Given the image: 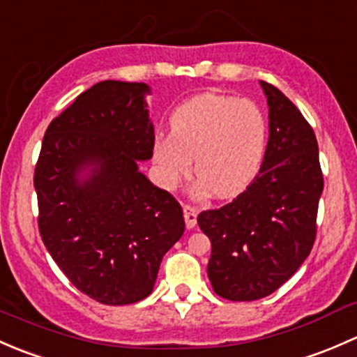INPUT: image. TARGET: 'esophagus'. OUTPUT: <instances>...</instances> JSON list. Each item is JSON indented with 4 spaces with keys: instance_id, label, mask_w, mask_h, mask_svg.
<instances>
[{
    "instance_id": "1",
    "label": "esophagus",
    "mask_w": 357,
    "mask_h": 357,
    "mask_svg": "<svg viewBox=\"0 0 357 357\" xmlns=\"http://www.w3.org/2000/svg\"><path fill=\"white\" fill-rule=\"evenodd\" d=\"M183 212H185V221H186V228L192 229L197 226V215H199V211L192 205H185L183 207Z\"/></svg>"
}]
</instances>
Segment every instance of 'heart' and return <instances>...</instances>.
Masks as SVG:
<instances>
[{
    "instance_id": "obj_1",
    "label": "heart",
    "mask_w": 357,
    "mask_h": 357,
    "mask_svg": "<svg viewBox=\"0 0 357 357\" xmlns=\"http://www.w3.org/2000/svg\"><path fill=\"white\" fill-rule=\"evenodd\" d=\"M171 135L158 136L153 162L160 181L174 186L192 171L197 188L218 199L245 192L264 160L268 121L250 100L202 93L172 112Z\"/></svg>"
}]
</instances>
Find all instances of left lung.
Instances as JSON below:
<instances>
[{
	"instance_id": "8db88e82",
	"label": "left lung",
	"mask_w": 357,
	"mask_h": 357,
	"mask_svg": "<svg viewBox=\"0 0 357 357\" xmlns=\"http://www.w3.org/2000/svg\"><path fill=\"white\" fill-rule=\"evenodd\" d=\"M261 86L269 109L261 171L231 204L197 219L212 245V289L236 302L273 294L301 268L314 243L323 193L314 131L278 88Z\"/></svg>"
}]
</instances>
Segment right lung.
I'll return each mask as SVG.
<instances>
[{
	"mask_svg": "<svg viewBox=\"0 0 357 357\" xmlns=\"http://www.w3.org/2000/svg\"><path fill=\"white\" fill-rule=\"evenodd\" d=\"M145 82L102 81L52 121L34 171L39 233L72 285L135 304L185 231L178 200L138 169L153 155Z\"/></svg>",
	"mask_w": 357,
	"mask_h": 357,
	"instance_id": "add662e5",
	"label": "right lung"
}]
</instances>
